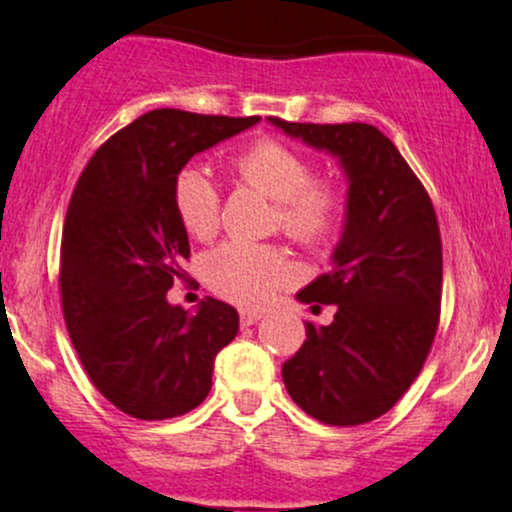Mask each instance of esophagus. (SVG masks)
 I'll return each mask as SVG.
<instances>
[{"mask_svg": "<svg viewBox=\"0 0 512 512\" xmlns=\"http://www.w3.org/2000/svg\"><path fill=\"white\" fill-rule=\"evenodd\" d=\"M257 320H262V313H257V310H240V325L243 327L255 325Z\"/></svg>", "mask_w": 512, "mask_h": 512, "instance_id": "34e87169", "label": "esophagus"}]
</instances>
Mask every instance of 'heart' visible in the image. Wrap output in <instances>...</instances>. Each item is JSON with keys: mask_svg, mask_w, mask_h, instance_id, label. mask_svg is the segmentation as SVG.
<instances>
[{"mask_svg": "<svg viewBox=\"0 0 512 512\" xmlns=\"http://www.w3.org/2000/svg\"><path fill=\"white\" fill-rule=\"evenodd\" d=\"M236 173L276 202L286 238L303 248H322L339 231L344 197L332 180L315 178V166L293 146L260 139L236 158ZM173 204L190 236L209 240L219 231L221 195L202 168H182L173 180ZM204 276L226 301L257 308L291 279V264L272 245L248 240L223 243L207 257Z\"/></svg>", "mask_w": 512, "mask_h": 512, "instance_id": "heart-1", "label": "heart"}]
</instances>
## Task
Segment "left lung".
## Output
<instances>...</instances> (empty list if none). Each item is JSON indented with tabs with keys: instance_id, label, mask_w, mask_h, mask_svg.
Wrapping results in <instances>:
<instances>
[{
	"instance_id": "8db88e82",
	"label": "left lung",
	"mask_w": 512,
	"mask_h": 512,
	"mask_svg": "<svg viewBox=\"0 0 512 512\" xmlns=\"http://www.w3.org/2000/svg\"><path fill=\"white\" fill-rule=\"evenodd\" d=\"M269 122L337 156L349 180L332 272L296 296L313 308L337 305V313L332 325L305 322L303 346L281 368L284 385L322 424H368L409 390L436 337L443 291L436 209L378 127Z\"/></svg>"
}]
</instances>
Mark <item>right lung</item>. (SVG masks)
<instances>
[{"mask_svg": "<svg viewBox=\"0 0 512 512\" xmlns=\"http://www.w3.org/2000/svg\"><path fill=\"white\" fill-rule=\"evenodd\" d=\"M260 117L151 110L93 154L69 199L60 291L67 332L98 392L134 419L192 411L211 390L214 358L238 334L233 305H170L190 240L173 180L199 151Z\"/></svg>", "mask_w": 512, "mask_h": 512, "instance_id": "obj_1", "label": "right lung"}]
</instances>
